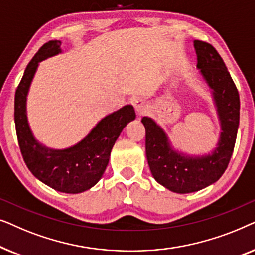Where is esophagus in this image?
Segmentation results:
<instances>
[{
  "instance_id": "34e87169",
  "label": "esophagus",
  "mask_w": 255,
  "mask_h": 255,
  "mask_svg": "<svg viewBox=\"0 0 255 255\" xmlns=\"http://www.w3.org/2000/svg\"><path fill=\"white\" fill-rule=\"evenodd\" d=\"M134 109L137 111V114L140 116V115H144L147 113L148 110V104L145 102L144 100H137L134 102Z\"/></svg>"
}]
</instances>
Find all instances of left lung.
<instances>
[{
    "mask_svg": "<svg viewBox=\"0 0 255 255\" xmlns=\"http://www.w3.org/2000/svg\"><path fill=\"white\" fill-rule=\"evenodd\" d=\"M197 68L212 89L222 133L211 154L188 156L174 151L168 137L151 118L142 117L146 130V156L154 179L167 189L179 194L198 191L216 182L231 159L239 127L240 100L221 55L215 47L202 40L194 41Z\"/></svg>",
    "mask_w": 255,
    "mask_h": 255,
    "instance_id": "1",
    "label": "left lung"
}]
</instances>
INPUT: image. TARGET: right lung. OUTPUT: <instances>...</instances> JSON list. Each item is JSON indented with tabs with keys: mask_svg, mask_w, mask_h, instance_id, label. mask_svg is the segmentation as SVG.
<instances>
[{
	"mask_svg": "<svg viewBox=\"0 0 255 255\" xmlns=\"http://www.w3.org/2000/svg\"><path fill=\"white\" fill-rule=\"evenodd\" d=\"M61 41L50 40L31 59L15 94V125L18 145L30 172L53 189L67 194L82 193L99 182L109 162L116 139L128 122L134 120L132 106L101 120L79 144L66 149H51L33 138L26 117V95L38 64L60 53Z\"/></svg>",
	"mask_w": 255,
	"mask_h": 255,
	"instance_id": "1",
	"label": "right lung"
}]
</instances>
